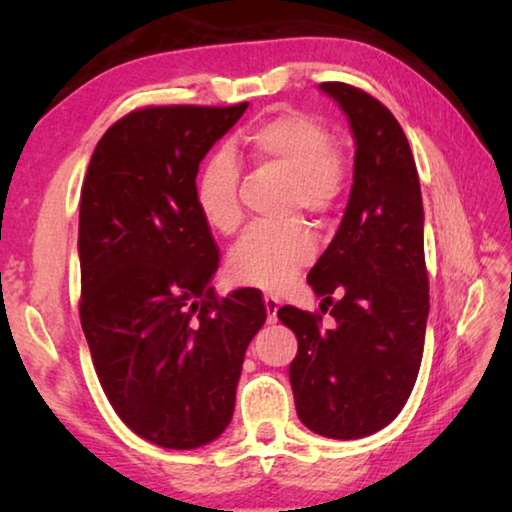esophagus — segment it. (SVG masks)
<instances>
[{
    "mask_svg": "<svg viewBox=\"0 0 512 512\" xmlns=\"http://www.w3.org/2000/svg\"><path fill=\"white\" fill-rule=\"evenodd\" d=\"M264 307H266L268 323H275V320H277V309H280V300L273 298V296H264Z\"/></svg>",
    "mask_w": 512,
    "mask_h": 512,
    "instance_id": "esophagus-1",
    "label": "esophagus"
}]
</instances>
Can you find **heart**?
Listing matches in <instances>:
<instances>
[{"mask_svg": "<svg viewBox=\"0 0 512 512\" xmlns=\"http://www.w3.org/2000/svg\"><path fill=\"white\" fill-rule=\"evenodd\" d=\"M237 151L255 167L289 173L282 212L325 216L345 187L339 144L314 115L284 110L257 121L237 140ZM194 203L203 221L221 235H232L241 221V169L228 151L210 155L198 171ZM316 241L302 221L253 225L230 250L228 268L237 282L262 291L291 287L302 268L314 262Z\"/></svg>", "mask_w": 512, "mask_h": 512, "instance_id": "1", "label": "heart"}]
</instances>
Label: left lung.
Wrapping results in <instances>:
<instances>
[{
    "label": "left lung",
    "instance_id": "1",
    "mask_svg": "<svg viewBox=\"0 0 512 512\" xmlns=\"http://www.w3.org/2000/svg\"><path fill=\"white\" fill-rule=\"evenodd\" d=\"M318 88L339 103L357 146L348 207L307 275L336 325L320 329L323 318L291 305L277 318L298 339L289 379L300 422L318 436L357 440L391 424L418 379L429 316L424 210L393 112L352 85Z\"/></svg>",
    "mask_w": 512,
    "mask_h": 512
}]
</instances>
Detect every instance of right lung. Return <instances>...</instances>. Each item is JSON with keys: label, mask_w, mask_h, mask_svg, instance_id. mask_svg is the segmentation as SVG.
Returning <instances> with one entry per match:
<instances>
[{"label": "right lung", "mask_w": 512, "mask_h": 512, "mask_svg": "<svg viewBox=\"0 0 512 512\" xmlns=\"http://www.w3.org/2000/svg\"><path fill=\"white\" fill-rule=\"evenodd\" d=\"M246 108L135 110L101 137L83 180L81 325L112 409L158 447L221 436L266 320L255 289L214 293L219 250L194 203L198 164Z\"/></svg>", "instance_id": "add662e5"}]
</instances>
